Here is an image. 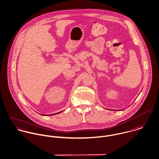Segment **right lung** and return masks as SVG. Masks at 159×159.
I'll return each mask as SVG.
<instances>
[{
	"label": "right lung",
	"mask_w": 159,
	"mask_h": 159,
	"mask_svg": "<svg viewBox=\"0 0 159 159\" xmlns=\"http://www.w3.org/2000/svg\"><path fill=\"white\" fill-rule=\"evenodd\" d=\"M61 112H58V113H57V114H50V115H55V114H59V113H61ZM50 115H47V116H50Z\"/></svg>",
	"instance_id": "obj_1"
}]
</instances>
